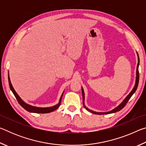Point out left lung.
<instances>
[{"mask_svg": "<svg viewBox=\"0 0 146 146\" xmlns=\"http://www.w3.org/2000/svg\"><path fill=\"white\" fill-rule=\"evenodd\" d=\"M137 53V56H138V64H137V72H136V81H135V84L134 88H133V90H131V91L129 93V95H128L126 97L124 98V100H123L122 102H121L119 105H118L117 107H116L115 108L113 109V110L110 111H108V112H96V111H92L90 110V109H88L84 104V100H85V95H84V91L83 88L82 87V98H83V105L84 106V108L87 110L88 111H90L92 113H94V114H96V115H104V114H110V113H115V112H117V111H119L123 108H124V106L126 105V104L127 103L128 101L130 99V98L132 97V95H133L135 93L136 90H137V87H138V82H139V72H138V66H139V62H140V59H139V56H138V54Z\"/></svg>", "mask_w": 146, "mask_h": 146, "instance_id": "obj_1", "label": "left lung"}]
</instances>
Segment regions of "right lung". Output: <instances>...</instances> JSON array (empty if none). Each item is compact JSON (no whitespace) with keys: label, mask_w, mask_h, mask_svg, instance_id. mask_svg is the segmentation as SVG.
Segmentation results:
<instances>
[{"label":"right lung","mask_w":146,"mask_h":146,"mask_svg":"<svg viewBox=\"0 0 146 146\" xmlns=\"http://www.w3.org/2000/svg\"><path fill=\"white\" fill-rule=\"evenodd\" d=\"M8 81H9V88H10L11 91L14 94L15 97V98H17V100L19 102V104L21 105L24 109H25L26 111H29V112L35 113H48L52 112V111H55L59 107V106H60L61 100H62V98L64 92L62 93V94L61 97L60 98V100H59V102L57 104H56L53 106H51V107L38 108V107H36V106H33L31 105H29V104H26V102H24V101L21 99V98L19 97L18 94H17L15 91V90H14L13 86H12L11 83V80H10V78H9V75H8Z\"/></svg>","instance_id":"add662e5"}]
</instances>
